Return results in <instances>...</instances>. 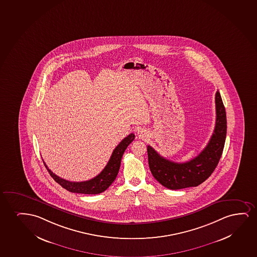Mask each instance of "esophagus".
I'll return each mask as SVG.
<instances>
[{
	"instance_id": "34e87169",
	"label": "esophagus",
	"mask_w": 257,
	"mask_h": 257,
	"mask_svg": "<svg viewBox=\"0 0 257 257\" xmlns=\"http://www.w3.org/2000/svg\"><path fill=\"white\" fill-rule=\"evenodd\" d=\"M138 136L140 139H146V138H147V134L145 131L140 129V130L138 131Z\"/></svg>"
}]
</instances>
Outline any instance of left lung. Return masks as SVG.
<instances>
[{
  "instance_id": "8db88e82",
  "label": "left lung",
  "mask_w": 257,
  "mask_h": 257,
  "mask_svg": "<svg viewBox=\"0 0 257 257\" xmlns=\"http://www.w3.org/2000/svg\"><path fill=\"white\" fill-rule=\"evenodd\" d=\"M215 109L213 135L207 147L193 160L176 163L160 156L151 146L147 147L151 173L162 186L172 190L197 187L213 174L223 152L227 135L226 110L219 91L215 94Z\"/></svg>"
}]
</instances>
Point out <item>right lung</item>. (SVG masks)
Listing matches in <instances>:
<instances>
[{"instance_id": "right-lung-1", "label": "right lung", "mask_w": 257, "mask_h": 257, "mask_svg": "<svg viewBox=\"0 0 257 257\" xmlns=\"http://www.w3.org/2000/svg\"><path fill=\"white\" fill-rule=\"evenodd\" d=\"M134 139L135 135L134 134H129L126 138H124L114 149L113 153L103 170L97 176L94 177L93 179L90 180L81 182L69 181L53 174L44 162V166L54 180L69 192L83 194H97L106 190L116 179L119 171L121 159L123 153L127 147L134 141Z\"/></svg>"}]
</instances>
